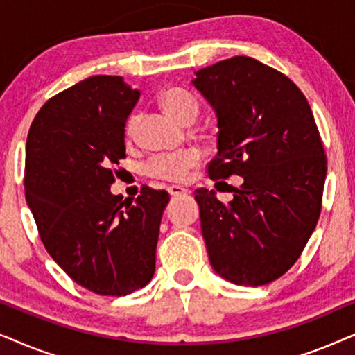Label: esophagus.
<instances>
[{"instance_id": "1", "label": "esophagus", "mask_w": 355, "mask_h": 355, "mask_svg": "<svg viewBox=\"0 0 355 355\" xmlns=\"http://www.w3.org/2000/svg\"><path fill=\"white\" fill-rule=\"evenodd\" d=\"M168 192L171 197H179V196H184V193H187V189H184L181 186H169Z\"/></svg>"}]
</instances>
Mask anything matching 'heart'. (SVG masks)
Here are the masks:
<instances>
[{"label": "heart", "mask_w": 355, "mask_h": 355, "mask_svg": "<svg viewBox=\"0 0 355 355\" xmlns=\"http://www.w3.org/2000/svg\"><path fill=\"white\" fill-rule=\"evenodd\" d=\"M159 103L163 110L182 124H191L196 121L200 111L198 100L189 92L182 89H169L159 96ZM140 116L137 113L130 114L125 124V137L132 139L137 130ZM198 162V152L196 148L184 150L179 153L157 155L147 163V173L152 176L168 179V181H182L192 166Z\"/></svg>", "instance_id": "heart-1"}]
</instances>
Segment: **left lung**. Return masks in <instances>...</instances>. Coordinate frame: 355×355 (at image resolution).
Segmentation results:
<instances>
[{
	"instance_id": "left-lung-1",
	"label": "left lung",
	"mask_w": 355,
	"mask_h": 355,
	"mask_svg": "<svg viewBox=\"0 0 355 355\" xmlns=\"http://www.w3.org/2000/svg\"><path fill=\"white\" fill-rule=\"evenodd\" d=\"M192 85L218 119L208 174L244 181L230 203L196 191L208 259L231 283L268 284L295 263L322 210L327 157L312 110L293 80L249 56L203 67Z\"/></svg>"
}]
</instances>
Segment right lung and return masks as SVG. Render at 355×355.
Returning a JSON list of instances; mask_svg holds the SVG:
<instances>
[{
  "label": "right lung",
  "instance_id": "obj_1",
  "mask_svg": "<svg viewBox=\"0 0 355 355\" xmlns=\"http://www.w3.org/2000/svg\"><path fill=\"white\" fill-rule=\"evenodd\" d=\"M140 90L92 76L46 101L28 130L26 200L51 259L85 289L128 295L150 283L166 191L135 202L110 191Z\"/></svg>",
  "mask_w": 355,
  "mask_h": 355
}]
</instances>
